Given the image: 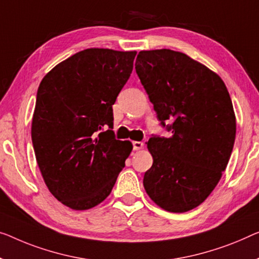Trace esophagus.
Returning <instances> with one entry per match:
<instances>
[{
	"label": "esophagus",
	"instance_id": "esophagus-1",
	"mask_svg": "<svg viewBox=\"0 0 259 259\" xmlns=\"http://www.w3.org/2000/svg\"><path fill=\"white\" fill-rule=\"evenodd\" d=\"M143 143L142 142H133V148L135 151H138V150H141L143 148Z\"/></svg>",
	"mask_w": 259,
	"mask_h": 259
}]
</instances>
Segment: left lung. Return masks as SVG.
<instances>
[{"label": "left lung", "mask_w": 259, "mask_h": 259, "mask_svg": "<svg viewBox=\"0 0 259 259\" xmlns=\"http://www.w3.org/2000/svg\"><path fill=\"white\" fill-rule=\"evenodd\" d=\"M136 73L160 125L152 135L153 164L143 185L158 206L173 213L198 207L228 165L236 136L230 95L221 78L181 52L141 51Z\"/></svg>", "instance_id": "8db88e82"}]
</instances>
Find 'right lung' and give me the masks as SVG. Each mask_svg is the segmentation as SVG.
Segmentation results:
<instances>
[{"mask_svg":"<svg viewBox=\"0 0 259 259\" xmlns=\"http://www.w3.org/2000/svg\"><path fill=\"white\" fill-rule=\"evenodd\" d=\"M136 52L87 49L57 65L38 87L31 137L46 186L75 210L110 194L133 150L115 138L113 105Z\"/></svg>","mask_w":259,"mask_h":259,"instance_id":"add662e5","label":"right lung"}]
</instances>
